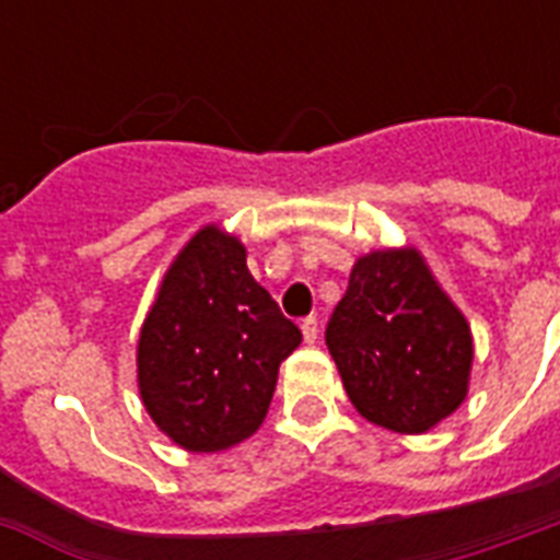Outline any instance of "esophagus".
I'll return each instance as SVG.
<instances>
[{
  "label": "esophagus",
  "mask_w": 560,
  "mask_h": 560,
  "mask_svg": "<svg viewBox=\"0 0 560 560\" xmlns=\"http://www.w3.org/2000/svg\"><path fill=\"white\" fill-rule=\"evenodd\" d=\"M302 337H305V342H316V337H319V323H316V316H305V319H302Z\"/></svg>",
  "instance_id": "esophagus-1"
}]
</instances>
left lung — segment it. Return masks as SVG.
I'll return each mask as SVG.
<instances>
[{
    "label": "left lung",
    "mask_w": 560,
    "mask_h": 560,
    "mask_svg": "<svg viewBox=\"0 0 560 560\" xmlns=\"http://www.w3.org/2000/svg\"><path fill=\"white\" fill-rule=\"evenodd\" d=\"M325 342L351 404L372 424L424 433L465 400L470 328L416 249L354 264Z\"/></svg>",
    "instance_id": "8db88e82"
}]
</instances>
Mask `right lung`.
<instances>
[{"label":"right lung","instance_id":"obj_1","mask_svg":"<svg viewBox=\"0 0 560 560\" xmlns=\"http://www.w3.org/2000/svg\"><path fill=\"white\" fill-rule=\"evenodd\" d=\"M299 342L296 323L246 270L241 241L200 229L142 325L144 407L186 451H226L261 427L281 360Z\"/></svg>","mask_w":560,"mask_h":560}]
</instances>
